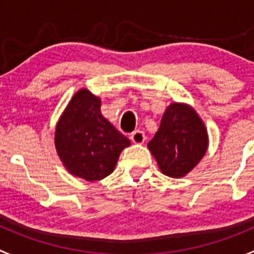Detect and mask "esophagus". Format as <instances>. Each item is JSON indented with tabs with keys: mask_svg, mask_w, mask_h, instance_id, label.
<instances>
[{
	"mask_svg": "<svg viewBox=\"0 0 254 254\" xmlns=\"http://www.w3.org/2000/svg\"><path fill=\"white\" fill-rule=\"evenodd\" d=\"M130 140L134 144H142L145 141V134L141 130H135L131 135H130Z\"/></svg>",
	"mask_w": 254,
	"mask_h": 254,
	"instance_id": "esophagus-1",
	"label": "esophagus"
}]
</instances>
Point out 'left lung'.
Here are the masks:
<instances>
[{
    "label": "left lung",
    "mask_w": 254,
    "mask_h": 254,
    "mask_svg": "<svg viewBox=\"0 0 254 254\" xmlns=\"http://www.w3.org/2000/svg\"><path fill=\"white\" fill-rule=\"evenodd\" d=\"M207 131L195 110L185 104L170 105L147 147L162 174L182 177L200 162L207 150Z\"/></svg>",
    "instance_id": "left-lung-1"
}]
</instances>
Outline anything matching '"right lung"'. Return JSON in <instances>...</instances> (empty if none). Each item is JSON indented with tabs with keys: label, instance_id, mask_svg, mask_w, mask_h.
Segmentation results:
<instances>
[{
	"label": "right lung",
	"instance_id": "add662e5",
	"mask_svg": "<svg viewBox=\"0 0 254 254\" xmlns=\"http://www.w3.org/2000/svg\"><path fill=\"white\" fill-rule=\"evenodd\" d=\"M56 149L70 174L98 181L110 175L130 140L100 113V99L89 90L75 93L56 127Z\"/></svg>",
	"mask_w": 254,
	"mask_h": 254
}]
</instances>
